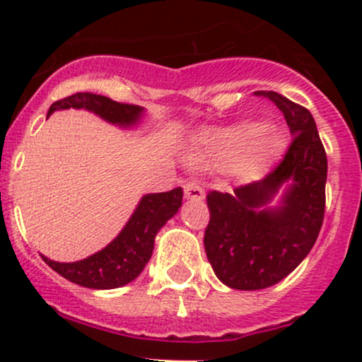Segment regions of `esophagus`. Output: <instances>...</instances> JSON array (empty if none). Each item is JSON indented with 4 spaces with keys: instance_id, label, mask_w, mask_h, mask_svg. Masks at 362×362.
<instances>
[{
    "instance_id": "esophagus-1",
    "label": "esophagus",
    "mask_w": 362,
    "mask_h": 362,
    "mask_svg": "<svg viewBox=\"0 0 362 362\" xmlns=\"http://www.w3.org/2000/svg\"><path fill=\"white\" fill-rule=\"evenodd\" d=\"M184 194H185V198H187V199H196V202H199V199L204 198L203 187L196 180L185 182V184H184Z\"/></svg>"
}]
</instances>
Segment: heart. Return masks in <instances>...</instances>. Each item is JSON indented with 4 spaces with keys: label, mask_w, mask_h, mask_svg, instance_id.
<instances>
[{
    "label": "heart",
    "mask_w": 362,
    "mask_h": 362,
    "mask_svg": "<svg viewBox=\"0 0 362 362\" xmlns=\"http://www.w3.org/2000/svg\"><path fill=\"white\" fill-rule=\"evenodd\" d=\"M215 145H224V147L235 148V151H243V148H252L250 168L254 171L261 170L266 164L272 163L273 159L279 156L282 151V134L275 129V127L268 126L262 122H243L235 127H229L226 131H218V133L206 134L202 140V145L198 151L192 154V160L199 163L204 158V151Z\"/></svg>",
    "instance_id": "1"
}]
</instances>
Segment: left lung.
<instances>
[{
    "instance_id": "1",
    "label": "left lung",
    "mask_w": 362,
    "mask_h": 362,
    "mask_svg": "<svg viewBox=\"0 0 362 362\" xmlns=\"http://www.w3.org/2000/svg\"><path fill=\"white\" fill-rule=\"evenodd\" d=\"M255 96L282 110L293 141L262 180L206 196V257L217 279L238 291L266 289L293 273L312 250L326 208L327 158L312 113L273 90ZM280 190L281 203L269 207Z\"/></svg>"
}]
</instances>
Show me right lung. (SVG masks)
Instances as JSON below:
<instances>
[{
	"label": "right lung",
	"instance_id": "add662e5",
	"mask_svg": "<svg viewBox=\"0 0 362 362\" xmlns=\"http://www.w3.org/2000/svg\"><path fill=\"white\" fill-rule=\"evenodd\" d=\"M83 108L110 124L122 127L136 126L144 115V108L136 105L117 103L107 96L93 93H76L56 101L49 108L47 117L56 110ZM182 187L168 192L145 194L138 203L122 231L105 249L75 262H57L42 255L43 261L56 273L89 289H117L133 282L141 272L154 250L156 235L182 206Z\"/></svg>",
	"mask_w": 362,
	"mask_h": 362
}]
</instances>
